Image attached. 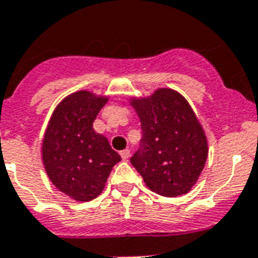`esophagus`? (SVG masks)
<instances>
[{
  "label": "esophagus",
  "instance_id": "34e87169",
  "mask_svg": "<svg viewBox=\"0 0 258 258\" xmlns=\"http://www.w3.org/2000/svg\"><path fill=\"white\" fill-rule=\"evenodd\" d=\"M120 156H122L123 160H127V159L130 158V150L120 151Z\"/></svg>",
  "mask_w": 258,
  "mask_h": 258
}]
</instances>
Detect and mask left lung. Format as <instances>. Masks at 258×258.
Returning a JSON list of instances; mask_svg holds the SVG:
<instances>
[{
    "label": "left lung",
    "instance_id": "left-lung-1",
    "mask_svg": "<svg viewBox=\"0 0 258 258\" xmlns=\"http://www.w3.org/2000/svg\"><path fill=\"white\" fill-rule=\"evenodd\" d=\"M130 103L143 134L131 164L158 195L175 198L188 194L204 168L208 143L187 99L172 89H158Z\"/></svg>",
    "mask_w": 258,
    "mask_h": 258
}]
</instances>
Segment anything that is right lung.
I'll return each instance as SVG.
<instances>
[{"label": "right lung", "instance_id": "obj_1", "mask_svg": "<svg viewBox=\"0 0 258 258\" xmlns=\"http://www.w3.org/2000/svg\"><path fill=\"white\" fill-rule=\"evenodd\" d=\"M107 96L82 90L54 110L42 140V160L51 183L77 202L99 196L120 156L93 123Z\"/></svg>", "mask_w": 258, "mask_h": 258}]
</instances>
